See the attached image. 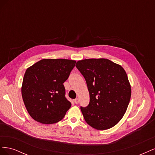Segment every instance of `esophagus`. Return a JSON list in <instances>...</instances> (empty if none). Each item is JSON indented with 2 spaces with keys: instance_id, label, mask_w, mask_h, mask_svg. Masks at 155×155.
Returning a JSON list of instances; mask_svg holds the SVG:
<instances>
[{
  "instance_id": "1",
  "label": "esophagus",
  "mask_w": 155,
  "mask_h": 155,
  "mask_svg": "<svg viewBox=\"0 0 155 155\" xmlns=\"http://www.w3.org/2000/svg\"><path fill=\"white\" fill-rule=\"evenodd\" d=\"M79 100L78 98H76V99H75V100H74V103H75V104H78V103H79Z\"/></svg>"
}]
</instances>
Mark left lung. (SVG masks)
<instances>
[{
  "mask_svg": "<svg viewBox=\"0 0 155 155\" xmlns=\"http://www.w3.org/2000/svg\"><path fill=\"white\" fill-rule=\"evenodd\" d=\"M76 67L85 78L90 95L88 105L81 107L85 121L97 130L114 127L123 118L130 99L125 70L104 58L78 61Z\"/></svg>",
  "mask_w": 155,
  "mask_h": 155,
  "instance_id": "8db88e82",
  "label": "left lung"
}]
</instances>
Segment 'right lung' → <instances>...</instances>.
<instances>
[{"instance_id": "right-lung-1", "label": "right lung", "mask_w": 155, "mask_h": 155, "mask_svg": "<svg viewBox=\"0 0 155 155\" xmlns=\"http://www.w3.org/2000/svg\"><path fill=\"white\" fill-rule=\"evenodd\" d=\"M76 61L64 59H43L28 68L21 92L26 110L34 120L52 124L61 120L71 107L65 97L63 83Z\"/></svg>"}]
</instances>
